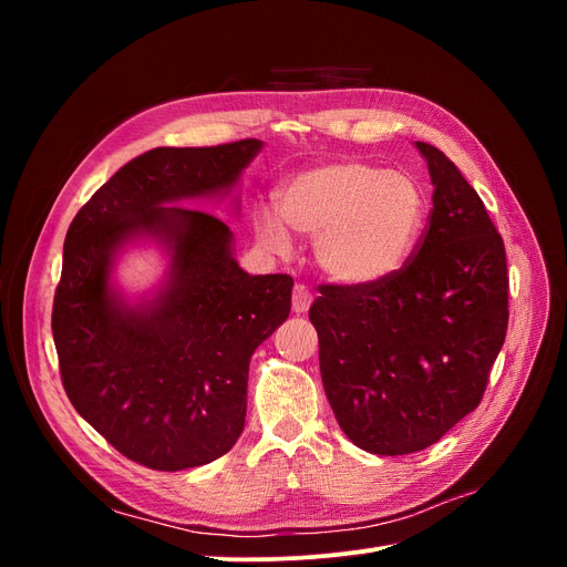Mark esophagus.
Here are the masks:
<instances>
[{
    "label": "esophagus",
    "instance_id": "34e87169",
    "mask_svg": "<svg viewBox=\"0 0 567 567\" xmlns=\"http://www.w3.org/2000/svg\"><path fill=\"white\" fill-rule=\"evenodd\" d=\"M310 305H312L310 288H307L305 284H296L293 286V312L305 315L307 310H310Z\"/></svg>",
    "mask_w": 567,
    "mask_h": 567
}]
</instances>
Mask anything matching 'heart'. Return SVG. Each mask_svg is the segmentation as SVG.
Returning <instances> with one entry per match:
<instances>
[{"mask_svg":"<svg viewBox=\"0 0 567 567\" xmlns=\"http://www.w3.org/2000/svg\"><path fill=\"white\" fill-rule=\"evenodd\" d=\"M425 219L427 200L414 177L338 161L290 177L279 192V210L257 208L252 227L257 241L279 255L293 246L290 229L315 238V260L326 277L367 288L409 262Z\"/></svg>","mask_w":567,"mask_h":567,"instance_id":"heart-1","label":"heart"}]
</instances>
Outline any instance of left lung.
Wrapping results in <instances>:
<instances>
[{"instance_id":"8db88e82","label":"left lung","mask_w":567,"mask_h":567,"mask_svg":"<svg viewBox=\"0 0 567 567\" xmlns=\"http://www.w3.org/2000/svg\"><path fill=\"white\" fill-rule=\"evenodd\" d=\"M416 148L435 192L414 255L383 284H323L310 307L336 421L381 456L431 447L471 414L508 326L502 234L458 167L431 144Z\"/></svg>"}]
</instances>
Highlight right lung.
Listing matches in <instances>:
<instances>
[{"label":"right lung","mask_w":567,"mask_h":567,"mask_svg":"<svg viewBox=\"0 0 567 567\" xmlns=\"http://www.w3.org/2000/svg\"><path fill=\"white\" fill-rule=\"evenodd\" d=\"M260 148L241 140L146 151L82 205L65 234L51 312L65 394L146 468H196L234 447L250 357L288 319L293 279L250 277L225 221L182 205L227 196ZM140 237L168 250L171 269L156 297L132 306L110 271Z\"/></svg>","instance_id":"1"}]
</instances>
